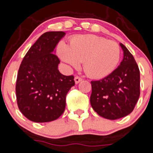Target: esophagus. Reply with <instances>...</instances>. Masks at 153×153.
Returning <instances> with one entry per match:
<instances>
[{
    "label": "esophagus",
    "mask_w": 153,
    "mask_h": 153,
    "mask_svg": "<svg viewBox=\"0 0 153 153\" xmlns=\"http://www.w3.org/2000/svg\"><path fill=\"white\" fill-rule=\"evenodd\" d=\"M82 80H83V79H82L81 77H79V76H75V83H79V82H81Z\"/></svg>",
    "instance_id": "esophagus-1"
}]
</instances>
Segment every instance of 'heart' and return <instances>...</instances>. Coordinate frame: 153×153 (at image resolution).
I'll list each match as a JSON object with an SVG mask.
<instances>
[{"instance_id": "1", "label": "heart", "mask_w": 153, "mask_h": 153, "mask_svg": "<svg viewBox=\"0 0 153 153\" xmlns=\"http://www.w3.org/2000/svg\"><path fill=\"white\" fill-rule=\"evenodd\" d=\"M57 53L66 63L78 67L83 62L85 73L93 78L110 75L118 65L121 55L120 45L112 40L93 34L79 35L58 45Z\"/></svg>"}]
</instances>
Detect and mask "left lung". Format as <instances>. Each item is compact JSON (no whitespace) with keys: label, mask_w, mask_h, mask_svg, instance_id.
<instances>
[{"label":"left lung","mask_w":153,"mask_h":153,"mask_svg":"<svg viewBox=\"0 0 153 153\" xmlns=\"http://www.w3.org/2000/svg\"><path fill=\"white\" fill-rule=\"evenodd\" d=\"M123 59L110 75L91 81L90 102L94 111L108 120L131 114L140 95V72L134 58L123 44Z\"/></svg>","instance_id":"1"}]
</instances>
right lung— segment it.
<instances>
[{"instance_id":"right-lung-1","label":"right lung","mask_w":153,"mask_h":153,"mask_svg":"<svg viewBox=\"0 0 153 153\" xmlns=\"http://www.w3.org/2000/svg\"><path fill=\"white\" fill-rule=\"evenodd\" d=\"M65 35L63 31L43 33L22 59L17 73L16 97L19 109L35 123L57 120L64 113L66 95L75 85L73 75L58 70L60 60L54 49Z\"/></svg>"}]
</instances>
